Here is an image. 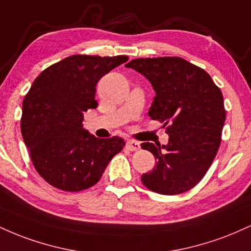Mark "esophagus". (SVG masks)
Returning a JSON list of instances; mask_svg holds the SVG:
<instances>
[{"instance_id":"1","label":"esophagus","mask_w":251,"mask_h":251,"mask_svg":"<svg viewBox=\"0 0 251 251\" xmlns=\"http://www.w3.org/2000/svg\"><path fill=\"white\" fill-rule=\"evenodd\" d=\"M126 149L129 150V151H138L140 149V144L134 142V140H127L126 142Z\"/></svg>"}]
</instances>
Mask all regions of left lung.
Here are the masks:
<instances>
[{"label": "left lung", "instance_id": "8db88e82", "mask_svg": "<svg viewBox=\"0 0 251 251\" xmlns=\"http://www.w3.org/2000/svg\"><path fill=\"white\" fill-rule=\"evenodd\" d=\"M127 68L139 72L155 92L149 117L163 123L166 145L143 143L157 159L144 185L160 195L189 191L205 176L221 144L226 122L223 94L201 67L177 56L134 59Z\"/></svg>", "mask_w": 251, "mask_h": 251}]
</instances>
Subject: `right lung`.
<instances>
[{
    "mask_svg": "<svg viewBox=\"0 0 251 251\" xmlns=\"http://www.w3.org/2000/svg\"><path fill=\"white\" fill-rule=\"evenodd\" d=\"M126 55H72L41 72L22 103L21 132L39 175L54 188L76 192L96 185L125 146L120 137L97 138L83 112L97 108L96 86Z\"/></svg>",
    "mask_w": 251,
    "mask_h": 251,
    "instance_id": "add662e5",
    "label": "right lung"
}]
</instances>
